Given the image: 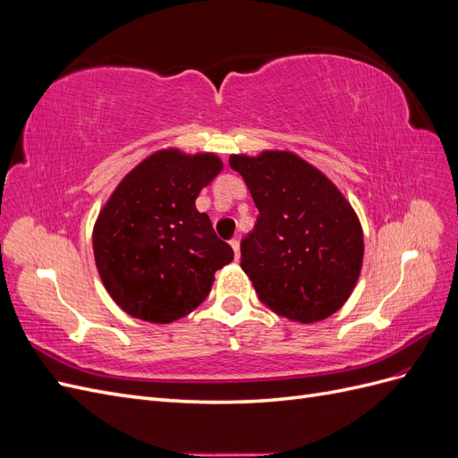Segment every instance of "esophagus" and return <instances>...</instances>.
<instances>
[{
    "label": "esophagus",
    "mask_w": 458,
    "mask_h": 458,
    "mask_svg": "<svg viewBox=\"0 0 458 458\" xmlns=\"http://www.w3.org/2000/svg\"><path fill=\"white\" fill-rule=\"evenodd\" d=\"M231 248H233V252H234V261H239L241 259V244H239V241H231Z\"/></svg>",
    "instance_id": "esophagus-1"
}]
</instances>
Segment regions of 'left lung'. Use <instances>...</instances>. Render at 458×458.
I'll use <instances>...</instances> for the list:
<instances>
[{
  "instance_id": "left-lung-1",
  "label": "left lung",
  "mask_w": 458,
  "mask_h": 458,
  "mask_svg": "<svg viewBox=\"0 0 458 458\" xmlns=\"http://www.w3.org/2000/svg\"><path fill=\"white\" fill-rule=\"evenodd\" d=\"M258 208L242 241L241 267L266 306L288 321L317 323L336 313L359 281L363 227L330 179L293 150L231 155Z\"/></svg>"
}]
</instances>
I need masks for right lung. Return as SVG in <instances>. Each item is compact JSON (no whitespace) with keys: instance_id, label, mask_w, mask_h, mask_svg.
Listing matches in <instances>:
<instances>
[{"instance_id":"obj_1","label":"right lung","mask_w":458,"mask_h":458,"mask_svg":"<svg viewBox=\"0 0 458 458\" xmlns=\"http://www.w3.org/2000/svg\"><path fill=\"white\" fill-rule=\"evenodd\" d=\"M221 170L216 152L168 147L141 160L110 192L93 225V256L122 311L174 323L200 306L216 271L233 261V248L195 206Z\"/></svg>"}]
</instances>
